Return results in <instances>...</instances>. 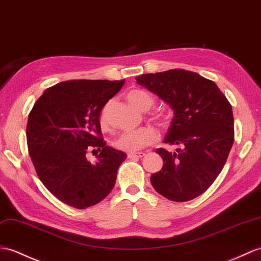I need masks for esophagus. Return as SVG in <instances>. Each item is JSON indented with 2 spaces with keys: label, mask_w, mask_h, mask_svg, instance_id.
<instances>
[{
  "label": "esophagus",
  "mask_w": 261,
  "mask_h": 261,
  "mask_svg": "<svg viewBox=\"0 0 261 261\" xmlns=\"http://www.w3.org/2000/svg\"><path fill=\"white\" fill-rule=\"evenodd\" d=\"M145 155L144 152H130L128 153V158L132 159V158H143Z\"/></svg>",
  "instance_id": "esophagus-1"
}]
</instances>
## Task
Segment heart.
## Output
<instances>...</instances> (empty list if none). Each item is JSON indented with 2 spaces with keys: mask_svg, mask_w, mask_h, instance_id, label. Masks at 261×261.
I'll use <instances>...</instances> for the list:
<instances>
[{
  "mask_svg": "<svg viewBox=\"0 0 261 261\" xmlns=\"http://www.w3.org/2000/svg\"><path fill=\"white\" fill-rule=\"evenodd\" d=\"M128 100L131 105L141 111H148L153 106L154 100L148 92L143 90H131L128 93ZM100 122L102 126L108 125V108L106 107L101 112ZM158 139V132L151 126H143V128L125 131L120 133L113 139V145L117 149L125 152H136L142 149L145 145L153 143Z\"/></svg>",
  "mask_w": 261,
  "mask_h": 261,
  "instance_id": "1",
  "label": "heart"
}]
</instances>
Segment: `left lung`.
Listing matches in <instances>:
<instances>
[{
  "mask_svg": "<svg viewBox=\"0 0 261 261\" xmlns=\"http://www.w3.org/2000/svg\"><path fill=\"white\" fill-rule=\"evenodd\" d=\"M136 80L170 106L174 116L163 142L181 147L175 152L155 150L163 167L151 175V185L172 201L200 196L219 175L231 150V105L214 81L196 72L174 69Z\"/></svg>",
  "mask_w": 261,
  "mask_h": 261,
  "instance_id": "obj_1",
  "label": "left lung"
}]
</instances>
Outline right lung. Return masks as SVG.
Masks as SVG:
<instances>
[{"mask_svg":"<svg viewBox=\"0 0 261 261\" xmlns=\"http://www.w3.org/2000/svg\"><path fill=\"white\" fill-rule=\"evenodd\" d=\"M124 80H74L46 89L30 113L29 153L46 189L60 201L86 209L105 199L126 154L106 145L100 113ZM100 151L92 164L86 151ZM98 153V152H96Z\"/></svg>","mask_w":261,"mask_h":261,"instance_id":"1","label":"right lung"}]
</instances>
